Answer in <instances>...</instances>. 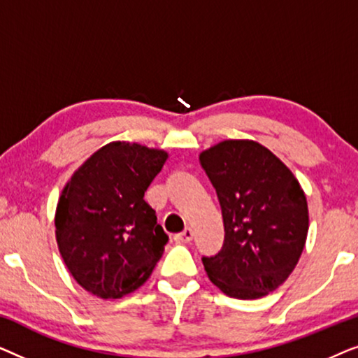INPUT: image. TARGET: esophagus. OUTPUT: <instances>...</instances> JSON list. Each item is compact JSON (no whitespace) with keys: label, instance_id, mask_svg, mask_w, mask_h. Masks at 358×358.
Segmentation results:
<instances>
[{"label":"esophagus","instance_id":"34e87169","mask_svg":"<svg viewBox=\"0 0 358 358\" xmlns=\"http://www.w3.org/2000/svg\"><path fill=\"white\" fill-rule=\"evenodd\" d=\"M174 239L178 243H190L194 239V229L190 228V227H187L184 229L182 233H179V234H176L174 236Z\"/></svg>","mask_w":358,"mask_h":358}]
</instances>
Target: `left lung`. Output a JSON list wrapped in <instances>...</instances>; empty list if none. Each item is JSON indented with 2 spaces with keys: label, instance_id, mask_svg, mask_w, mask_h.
<instances>
[{
  "label": "left lung",
  "instance_id": "left-lung-1",
  "mask_svg": "<svg viewBox=\"0 0 358 358\" xmlns=\"http://www.w3.org/2000/svg\"><path fill=\"white\" fill-rule=\"evenodd\" d=\"M199 159L224 224L222 251L202 257L205 272L224 295L266 296L287 280L305 248L306 195L292 171L257 141H220Z\"/></svg>",
  "mask_w": 358,
  "mask_h": 358
}]
</instances>
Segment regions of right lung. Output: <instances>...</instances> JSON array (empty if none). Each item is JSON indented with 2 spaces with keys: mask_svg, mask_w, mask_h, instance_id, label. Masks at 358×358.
<instances>
[{
  "mask_svg": "<svg viewBox=\"0 0 358 358\" xmlns=\"http://www.w3.org/2000/svg\"><path fill=\"white\" fill-rule=\"evenodd\" d=\"M166 159L164 150L112 141L63 187L55 212L58 251L91 295H129L148 280L163 256L168 234L143 197Z\"/></svg>",
  "mask_w": 358,
  "mask_h": 358,
  "instance_id": "right-lung-1",
  "label": "right lung"
}]
</instances>
